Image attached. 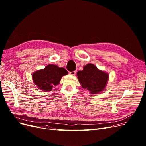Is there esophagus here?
<instances>
[{
    "instance_id": "34e87169",
    "label": "esophagus",
    "mask_w": 146,
    "mask_h": 146,
    "mask_svg": "<svg viewBox=\"0 0 146 146\" xmlns=\"http://www.w3.org/2000/svg\"><path fill=\"white\" fill-rule=\"evenodd\" d=\"M70 74H72V75H75L76 74V71H73V72H69Z\"/></svg>"
}]
</instances>
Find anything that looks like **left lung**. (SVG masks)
<instances>
[{"instance_id":"8db88e82","label":"left lung","mask_w":146,"mask_h":146,"mask_svg":"<svg viewBox=\"0 0 146 146\" xmlns=\"http://www.w3.org/2000/svg\"><path fill=\"white\" fill-rule=\"evenodd\" d=\"M77 76L82 87L93 94L103 91L109 80L108 73L91 63L84 66L83 70L78 72Z\"/></svg>"}]
</instances>
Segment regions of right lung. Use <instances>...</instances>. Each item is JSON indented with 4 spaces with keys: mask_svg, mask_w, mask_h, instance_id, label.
<instances>
[{
    "mask_svg": "<svg viewBox=\"0 0 146 146\" xmlns=\"http://www.w3.org/2000/svg\"><path fill=\"white\" fill-rule=\"evenodd\" d=\"M67 74L68 72L63 67L49 64L44 69L35 72L32 78L37 88L46 92L51 91L54 86L58 85L61 78Z\"/></svg>",
    "mask_w": 146,
    "mask_h": 146,
    "instance_id": "right-lung-1",
    "label": "right lung"
}]
</instances>
